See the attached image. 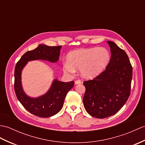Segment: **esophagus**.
Wrapping results in <instances>:
<instances>
[{"label":"esophagus","mask_w":145,"mask_h":145,"mask_svg":"<svg viewBox=\"0 0 145 145\" xmlns=\"http://www.w3.org/2000/svg\"><path fill=\"white\" fill-rule=\"evenodd\" d=\"M80 83H81V81L80 80H77L75 82V85H78V84H80Z\"/></svg>","instance_id":"obj_1"}]
</instances>
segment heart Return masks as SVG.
Returning <instances> with one entry per match:
<instances>
[{
    "label": "heart",
    "mask_w": 145,
    "mask_h": 145,
    "mask_svg": "<svg viewBox=\"0 0 145 145\" xmlns=\"http://www.w3.org/2000/svg\"><path fill=\"white\" fill-rule=\"evenodd\" d=\"M110 60L109 50L104 48L78 49L70 52L67 61L63 63V70L69 75H73L80 69L84 78H93L101 73Z\"/></svg>",
    "instance_id": "1"
}]
</instances>
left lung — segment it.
<instances>
[{
  "instance_id": "1",
  "label": "left lung",
  "mask_w": 145,
  "mask_h": 145,
  "mask_svg": "<svg viewBox=\"0 0 145 145\" xmlns=\"http://www.w3.org/2000/svg\"><path fill=\"white\" fill-rule=\"evenodd\" d=\"M110 60L106 70L92 80L84 82L86 91L83 101L90 116L104 119L122 108L130 96L132 67L126 52L116 44L107 42Z\"/></svg>"
}]
</instances>
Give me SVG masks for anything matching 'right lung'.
Returning a JSON list of instances; mask_svg holds the SVG:
<instances>
[{"label": "right lung", "instance_id": "right-lung-1", "mask_svg": "<svg viewBox=\"0 0 145 145\" xmlns=\"http://www.w3.org/2000/svg\"><path fill=\"white\" fill-rule=\"evenodd\" d=\"M62 46H49L39 44L36 49L26 52L16 63L15 69L14 88L16 96L25 108L33 115L49 117L56 115L62 108L67 93L74 86V82H63L54 79L49 89L38 97L28 96L23 89L22 82V70L28 62L42 60L56 63L59 59Z\"/></svg>", "mask_w": 145, "mask_h": 145}]
</instances>
